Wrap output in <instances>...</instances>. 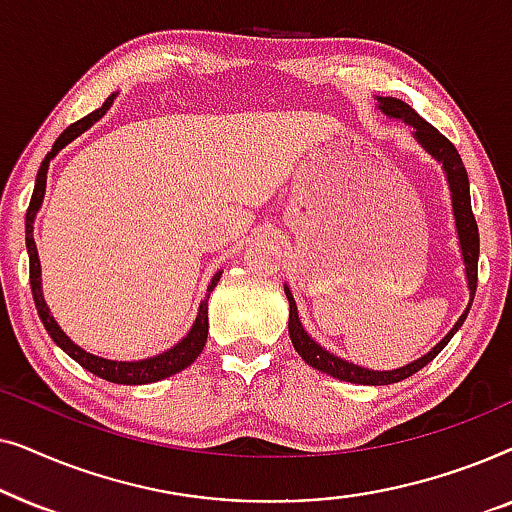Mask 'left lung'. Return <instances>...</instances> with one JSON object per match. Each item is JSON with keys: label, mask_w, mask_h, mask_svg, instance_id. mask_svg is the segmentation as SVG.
I'll return each instance as SVG.
<instances>
[{"label": "left lung", "mask_w": 512, "mask_h": 512, "mask_svg": "<svg viewBox=\"0 0 512 512\" xmlns=\"http://www.w3.org/2000/svg\"><path fill=\"white\" fill-rule=\"evenodd\" d=\"M377 109H380L387 118H396V121H403L405 125H410L412 137L417 139V144L422 146V149L429 153L433 160H438V163L443 165L447 186H450L454 226H457L461 258H464V268H466V284H468V293H471V298H468L466 310L457 319V324L450 328V333H447L445 338L431 349V352L419 356L417 361L405 363L403 368L370 370V368L356 366V363H352V361L340 359V356L328 352L326 347H321L317 340H312V335L305 331L303 324H300L298 307H296V300H293V293L289 286L284 284L286 300H289V335H291L293 347H296V352L303 356V361L307 363V366L317 368V370H321V373L335 377V380L352 382V384H368V387H382V384L401 382V380H405V377L415 375L417 370H422L426 363H431L440 352H443L447 342L452 340V335L457 333L461 324L466 321L468 310H471V305H473L475 286H478V256H480V235H478V223H475V216L471 209V188H468V174H466L464 163H461V156L457 153V149H454V144L447 137L440 135V132L433 128L431 123H426L424 118L410 107V104L396 100V97H377Z\"/></svg>", "instance_id": "1"}]
</instances>
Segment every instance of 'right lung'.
<instances>
[{
	"mask_svg": "<svg viewBox=\"0 0 512 512\" xmlns=\"http://www.w3.org/2000/svg\"><path fill=\"white\" fill-rule=\"evenodd\" d=\"M116 100V93L107 97V102L102 104L100 109H95L93 114H88L81 121H76L69 125V128L62 132V135L55 139L53 149L46 153V158L41 160V167L37 172V181H34V193L30 200V207H27V216H25V244H27V254H30V286H32V296H34V305H37L39 319L44 328L51 335L55 345H58L62 352L72 356L76 363H81L83 368L90 370V373L102 377L107 382H116V384H151L158 380H165V377L177 375L181 370L191 366V363L198 359L202 349H205L207 342V331H209V319H207V300L209 293L214 291V286L219 284L221 279V270L212 277V282L207 286V296L205 300H200L198 307V317H195L191 331H188L184 338H181L177 345L165 349L163 354L149 356V359H139V361H111V359H102V356H95L86 352V349L72 342V338L62 331L58 321L53 319L51 310H48L46 300H44V289H41V263H39V251H37V242H34V219H37V212L44 202L46 195V172L51 160L58 156V153L65 149L69 142H74L76 137L83 135L90 125H95L100 118L107 114L111 104Z\"/></svg>",
	"mask_w": 512,
	"mask_h": 512,
	"instance_id": "1",
	"label": "right lung"
}]
</instances>
